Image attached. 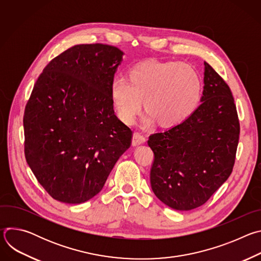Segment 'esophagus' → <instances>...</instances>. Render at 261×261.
Listing matches in <instances>:
<instances>
[{"label": "esophagus", "mask_w": 261, "mask_h": 261, "mask_svg": "<svg viewBox=\"0 0 261 261\" xmlns=\"http://www.w3.org/2000/svg\"><path fill=\"white\" fill-rule=\"evenodd\" d=\"M145 142V137L143 135H141L140 133H134L133 134V138H132V144L135 145H139Z\"/></svg>", "instance_id": "obj_1"}]
</instances>
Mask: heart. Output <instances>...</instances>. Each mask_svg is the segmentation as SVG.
Here are the masks:
<instances>
[{"label":"heart","instance_id":"heart-1","mask_svg":"<svg viewBox=\"0 0 261 261\" xmlns=\"http://www.w3.org/2000/svg\"><path fill=\"white\" fill-rule=\"evenodd\" d=\"M110 96L118 116L130 124L141 108L163 125L189 117L201 96V80L195 68L176 61H146L129 71V80L117 76Z\"/></svg>","mask_w":261,"mask_h":261}]
</instances>
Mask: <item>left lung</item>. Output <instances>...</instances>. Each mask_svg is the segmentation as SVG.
<instances>
[{
    "instance_id": "8db88e82",
    "label": "left lung",
    "mask_w": 261,
    "mask_h": 261,
    "mask_svg": "<svg viewBox=\"0 0 261 261\" xmlns=\"http://www.w3.org/2000/svg\"><path fill=\"white\" fill-rule=\"evenodd\" d=\"M201 104L180 124L150 135L155 195L176 211L205 203L232 172L240 122L228 85L204 62Z\"/></svg>"
}]
</instances>
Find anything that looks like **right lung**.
<instances>
[{
	"instance_id": "add662e5",
	"label": "right lung",
	"mask_w": 261,
	"mask_h": 261,
	"mask_svg": "<svg viewBox=\"0 0 261 261\" xmlns=\"http://www.w3.org/2000/svg\"><path fill=\"white\" fill-rule=\"evenodd\" d=\"M124 53L96 43L74 45L37 80L23 116L24 156L56 200L77 204L97 195L132 131L115 115L110 84Z\"/></svg>"
}]
</instances>
